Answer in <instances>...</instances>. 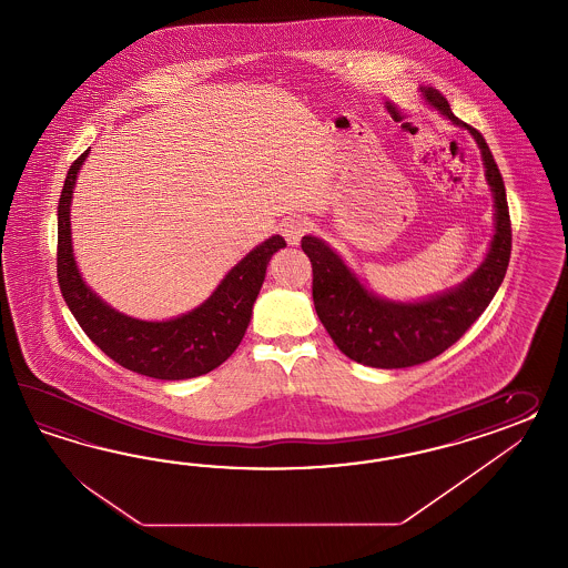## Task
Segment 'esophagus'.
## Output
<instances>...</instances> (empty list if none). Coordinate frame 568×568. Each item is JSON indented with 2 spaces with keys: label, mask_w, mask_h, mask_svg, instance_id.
I'll return each instance as SVG.
<instances>
[{
  "label": "esophagus",
  "mask_w": 568,
  "mask_h": 568,
  "mask_svg": "<svg viewBox=\"0 0 568 568\" xmlns=\"http://www.w3.org/2000/svg\"><path fill=\"white\" fill-rule=\"evenodd\" d=\"M310 230V223H307L306 219H302V216H290V219H285L283 223H281V233H283V237L290 242V244H300V240H302V235Z\"/></svg>",
  "instance_id": "1"
}]
</instances>
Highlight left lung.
Here are the masks:
<instances>
[{"instance_id": "8db88e82", "label": "left lung", "mask_w": 568, "mask_h": 568, "mask_svg": "<svg viewBox=\"0 0 568 568\" xmlns=\"http://www.w3.org/2000/svg\"><path fill=\"white\" fill-rule=\"evenodd\" d=\"M429 105L476 139L494 196L490 250L476 273L448 292L422 302H390L368 292L337 252L314 235L302 237L312 262V297L326 333L349 359L372 368H409L429 362L457 343L488 307L510 258V216L503 175L476 128L460 122L440 91L419 89Z\"/></svg>"}]
</instances>
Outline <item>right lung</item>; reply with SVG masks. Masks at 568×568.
<instances>
[{"mask_svg": "<svg viewBox=\"0 0 568 568\" xmlns=\"http://www.w3.org/2000/svg\"><path fill=\"white\" fill-rule=\"evenodd\" d=\"M87 156L89 151L72 163L58 204V283L78 324L115 364L142 376L185 381L221 366L242 343L266 264L278 247L287 245L285 240L273 235L256 245L231 268L213 295L187 314L161 323L125 316L92 292L74 261L70 204Z\"/></svg>", "mask_w": 568, "mask_h": 568, "instance_id": "right-lung-1", "label": "right lung"}]
</instances>
